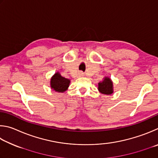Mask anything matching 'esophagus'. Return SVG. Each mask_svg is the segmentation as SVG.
I'll return each mask as SVG.
<instances>
[{
    "mask_svg": "<svg viewBox=\"0 0 158 158\" xmlns=\"http://www.w3.org/2000/svg\"><path fill=\"white\" fill-rule=\"evenodd\" d=\"M80 76H83V73L82 72H80Z\"/></svg>",
    "mask_w": 158,
    "mask_h": 158,
    "instance_id": "34e87169",
    "label": "esophagus"
}]
</instances>
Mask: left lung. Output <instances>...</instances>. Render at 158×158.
Here are the masks:
<instances>
[{"label":"left lung","instance_id":"8db88e82","mask_svg":"<svg viewBox=\"0 0 158 158\" xmlns=\"http://www.w3.org/2000/svg\"><path fill=\"white\" fill-rule=\"evenodd\" d=\"M98 89L101 94L110 95L113 93V83L108 77H105L103 81L98 83Z\"/></svg>","mask_w":158,"mask_h":158}]
</instances>
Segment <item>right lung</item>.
<instances>
[{
	"instance_id": "obj_1",
	"label": "right lung",
	"mask_w": 158,
	"mask_h": 158,
	"mask_svg": "<svg viewBox=\"0 0 158 158\" xmlns=\"http://www.w3.org/2000/svg\"><path fill=\"white\" fill-rule=\"evenodd\" d=\"M70 84V80L61 76L59 72L55 73L51 79V87L55 92H64L67 90Z\"/></svg>"
}]
</instances>
